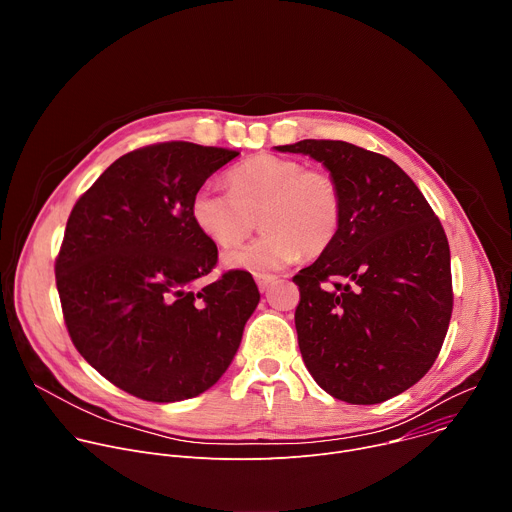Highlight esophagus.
<instances>
[{"mask_svg":"<svg viewBox=\"0 0 512 512\" xmlns=\"http://www.w3.org/2000/svg\"><path fill=\"white\" fill-rule=\"evenodd\" d=\"M255 281H257V285H259V289L265 291V289H269L271 283L277 281V275H271V273H255Z\"/></svg>","mask_w":512,"mask_h":512,"instance_id":"34e87169","label":"esophagus"}]
</instances>
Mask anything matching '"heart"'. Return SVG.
<instances>
[{"mask_svg":"<svg viewBox=\"0 0 512 512\" xmlns=\"http://www.w3.org/2000/svg\"><path fill=\"white\" fill-rule=\"evenodd\" d=\"M229 190L204 184L192 198V218L216 245L243 241L257 218L265 231L223 253L225 265L247 271H273L304 253L328 251L342 227L344 200L326 170L273 154H259L229 172Z\"/></svg>","mask_w":512,"mask_h":512,"instance_id":"obj_1","label":"heart"}]
</instances>
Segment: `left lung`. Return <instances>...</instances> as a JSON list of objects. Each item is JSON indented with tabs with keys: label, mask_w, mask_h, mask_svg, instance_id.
I'll return each mask as SVG.
<instances>
[{
	"label": "left lung",
	"mask_w": 512,
	"mask_h": 512,
	"mask_svg": "<svg viewBox=\"0 0 512 512\" xmlns=\"http://www.w3.org/2000/svg\"><path fill=\"white\" fill-rule=\"evenodd\" d=\"M277 150L322 162L344 200L336 243L294 275L302 358L332 397L383 403L413 387L442 350L454 308L444 227L387 156L334 139Z\"/></svg>",
	"instance_id": "1"
}]
</instances>
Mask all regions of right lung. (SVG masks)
Here are the masks:
<instances>
[{"mask_svg":"<svg viewBox=\"0 0 512 512\" xmlns=\"http://www.w3.org/2000/svg\"><path fill=\"white\" fill-rule=\"evenodd\" d=\"M190 141L145 145L113 162L70 210L54 263L68 336L125 393L154 403L212 387L259 304L251 273L208 275L218 249L192 218L210 174L237 158Z\"/></svg>","mask_w":512,"mask_h":512,"instance_id":"1","label":"right lung"}]
</instances>
